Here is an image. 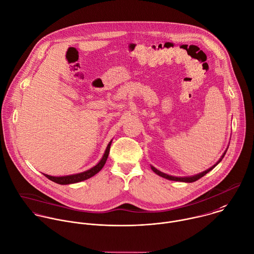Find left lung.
I'll list each match as a JSON object with an SVG mask.
<instances>
[{
	"label": "left lung",
	"mask_w": 254,
	"mask_h": 254,
	"mask_svg": "<svg viewBox=\"0 0 254 254\" xmlns=\"http://www.w3.org/2000/svg\"><path fill=\"white\" fill-rule=\"evenodd\" d=\"M227 150H228V148L226 149V151L223 153V155L221 156V158L219 159V161L215 164V165H213L211 168H209V169H207V170H205V171H203V172H201V173H199V174H196V175H194V176H188V177H176V176H171V175H168V174H165V173H163V172H161V171H159V170H157L155 167H153V166H151V169H152V171L154 172V173H156L157 175H159V176H161V177H163V178H165V179H168V180H171V181H180V182H186V183H192V182H195V181H197V180H199L200 178H202L203 176H205L208 172H210L211 170H213L221 161H222V159L224 158V156L226 155V153H227Z\"/></svg>",
	"instance_id": "8db88e82"
}]
</instances>
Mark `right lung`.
<instances>
[{"label": "right lung", "mask_w": 254, "mask_h": 254, "mask_svg": "<svg viewBox=\"0 0 254 254\" xmlns=\"http://www.w3.org/2000/svg\"><path fill=\"white\" fill-rule=\"evenodd\" d=\"M111 144H112V140L109 142V144H108V146L106 148V151H105L102 159L99 161V163L97 165H95L94 167H92L91 169L87 170V171H84V172H81V173H77V174H72V175H66V176H50V175H47V174H44V176L46 178H48L49 180H51V181H53V182H55L57 184H60V185L74 184V183H78V182L87 180V179L93 177L94 175H96L104 167V165H105V163H106V161L108 159L109 153H110Z\"/></svg>", "instance_id": "1"}]
</instances>
